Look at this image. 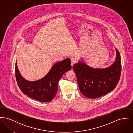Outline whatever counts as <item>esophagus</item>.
<instances>
[{"mask_svg": "<svg viewBox=\"0 0 133 133\" xmlns=\"http://www.w3.org/2000/svg\"><path fill=\"white\" fill-rule=\"evenodd\" d=\"M76 62H77V61H76V60L74 58L72 57V58H71V65L72 66H73V65L74 64L76 63Z\"/></svg>", "mask_w": 133, "mask_h": 133, "instance_id": "1", "label": "esophagus"}]
</instances>
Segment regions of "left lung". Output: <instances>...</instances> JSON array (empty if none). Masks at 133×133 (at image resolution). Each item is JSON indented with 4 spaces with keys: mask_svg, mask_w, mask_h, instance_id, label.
I'll return each mask as SVG.
<instances>
[{
    "mask_svg": "<svg viewBox=\"0 0 133 133\" xmlns=\"http://www.w3.org/2000/svg\"><path fill=\"white\" fill-rule=\"evenodd\" d=\"M117 56L114 63L109 67L96 69L81 61L74 64L80 92L84 96L95 99L113 90L119 81L121 73L120 54L116 49Z\"/></svg>",
    "mask_w": 133,
    "mask_h": 133,
    "instance_id": "left-lung-1",
    "label": "left lung"
}]
</instances>
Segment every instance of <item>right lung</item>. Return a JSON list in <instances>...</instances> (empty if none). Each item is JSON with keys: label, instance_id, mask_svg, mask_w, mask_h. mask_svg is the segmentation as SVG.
Wrapping results in <instances>:
<instances>
[{"label": "right lung", "instance_id": "right-lung-1", "mask_svg": "<svg viewBox=\"0 0 133 133\" xmlns=\"http://www.w3.org/2000/svg\"><path fill=\"white\" fill-rule=\"evenodd\" d=\"M71 60L67 58L54 64L49 72L42 79L29 81L21 75L15 63V77L22 93L32 99L42 102H50L56 95L58 82L67 71L71 69Z\"/></svg>", "mask_w": 133, "mask_h": 133}]
</instances>
